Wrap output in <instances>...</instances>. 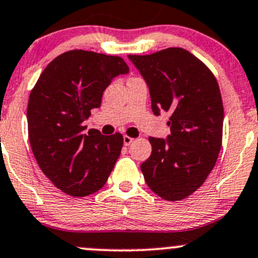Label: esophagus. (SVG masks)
Returning <instances> with one entry per match:
<instances>
[{
	"mask_svg": "<svg viewBox=\"0 0 258 258\" xmlns=\"http://www.w3.org/2000/svg\"><path fill=\"white\" fill-rule=\"evenodd\" d=\"M132 141H134V139H132V137L123 136V145L124 146H130V145L132 144Z\"/></svg>",
	"mask_w": 258,
	"mask_h": 258,
	"instance_id": "34e87169",
	"label": "esophagus"
}]
</instances>
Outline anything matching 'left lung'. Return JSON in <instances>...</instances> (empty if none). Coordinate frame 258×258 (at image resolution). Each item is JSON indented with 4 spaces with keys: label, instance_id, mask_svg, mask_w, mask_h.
<instances>
[{
    "label": "left lung",
    "instance_id": "8db88e82",
    "mask_svg": "<svg viewBox=\"0 0 258 258\" xmlns=\"http://www.w3.org/2000/svg\"><path fill=\"white\" fill-rule=\"evenodd\" d=\"M144 77L156 116L170 111L166 139L150 137L141 165L147 186L167 201L194 194L212 171L222 144L223 105L212 72L183 48L130 56Z\"/></svg>",
    "mask_w": 258,
    "mask_h": 258
}]
</instances>
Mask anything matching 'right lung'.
Returning a JSON list of instances; mask_svg holds the SVG:
<instances>
[{"instance_id":"right-lung-1","label":"right lung","mask_w":258,"mask_h":258,"mask_svg":"<svg viewBox=\"0 0 258 258\" xmlns=\"http://www.w3.org/2000/svg\"><path fill=\"white\" fill-rule=\"evenodd\" d=\"M117 56L74 49L51 61L31 91L28 137L38 166L64 194L85 197L102 188L121 153V134H86L82 122L101 106L114 77L127 75Z\"/></svg>"}]
</instances>
